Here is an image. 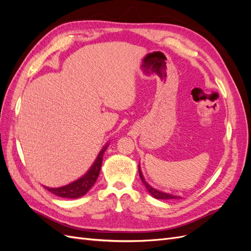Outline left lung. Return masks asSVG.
Returning <instances> with one entry per match:
<instances>
[{"instance_id": "1", "label": "left lung", "mask_w": 251, "mask_h": 251, "mask_svg": "<svg viewBox=\"0 0 251 251\" xmlns=\"http://www.w3.org/2000/svg\"><path fill=\"white\" fill-rule=\"evenodd\" d=\"M138 172H139V176H140V179L141 181L143 182V184L146 185L147 189L149 191V193L154 197V198L156 199H162V200H170V199H179L180 197H177V196H172L170 194H165V193H162V192H159L157 191V189L153 188L151 185L148 184V182L144 180L143 176H142V173H141V170H140V166L138 165Z\"/></svg>"}]
</instances>
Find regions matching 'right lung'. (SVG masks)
<instances>
[{
    "mask_svg": "<svg viewBox=\"0 0 251 251\" xmlns=\"http://www.w3.org/2000/svg\"><path fill=\"white\" fill-rule=\"evenodd\" d=\"M105 150H107V146L100 151V153L98 155L94 164L92 165V168H91L85 176H82L80 179L72 182L70 184L58 187V188H51L46 186H45V188L48 189V191L51 192L52 194H54L58 197H62V198L74 199V198H79V197L86 195L89 192V189L94 185V183L97 180L98 175H100V172L101 169V163H102V156Z\"/></svg>",
    "mask_w": 251,
    "mask_h": 251,
    "instance_id": "add662e5",
    "label": "right lung"
}]
</instances>
